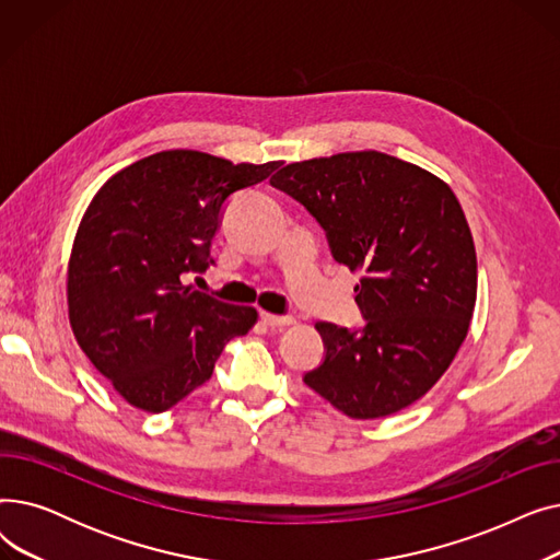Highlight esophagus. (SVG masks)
Segmentation results:
<instances>
[{"instance_id": "esophagus-1", "label": "esophagus", "mask_w": 560, "mask_h": 560, "mask_svg": "<svg viewBox=\"0 0 560 560\" xmlns=\"http://www.w3.org/2000/svg\"><path fill=\"white\" fill-rule=\"evenodd\" d=\"M260 319L265 322V325L268 327H272V329H281V327H290L292 322V317H288V315H275V313H260Z\"/></svg>"}]
</instances>
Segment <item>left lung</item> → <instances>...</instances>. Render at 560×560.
<instances>
[{"mask_svg":"<svg viewBox=\"0 0 560 560\" xmlns=\"http://www.w3.org/2000/svg\"><path fill=\"white\" fill-rule=\"evenodd\" d=\"M270 184L304 203L331 254L363 272V329L315 322L325 363L304 384L351 420L397 413L447 372L477 302V252L454 190L384 152H342L281 167Z\"/></svg>","mask_w":560,"mask_h":560,"instance_id":"8db88e82","label":"left lung"}]
</instances>
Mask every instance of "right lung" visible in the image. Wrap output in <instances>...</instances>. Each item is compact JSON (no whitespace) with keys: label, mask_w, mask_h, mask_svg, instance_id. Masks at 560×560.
<instances>
[{"label":"right lung","mask_w":560,"mask_h":560,"mask_svg":"<svg viewBox=\"0 0 560 560\" xmlns=\"http://www.w3.org/2000/svg\"><path fill=\"white\" fill-rule=\"evenodd\" d=\"M279 165L167 150L113 174L88 203L68 262L70 327L113 390L144 413L203 386L224 345L256 325L254 306L192 290L184 275L209 268L226 197Z\"/></svg>","instance_id":"1"}]
</instances>
